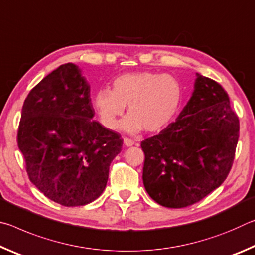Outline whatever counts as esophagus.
Masks as SVG:
<instances>
[{
  "label": "esophagus",
  "instance_id": "obj_1",
  "mask_svg": "<svg viewBox=\"0 0 255 255\" xmlns=\"http://www.w3.org/2000/svg\"><path fill=\"white\" fill-rule=\"evenodd\" d=\"M124 144L126 145V146H132L133 144V140L132 139H130V138H128V137H124Z\"/></svg>",
  "mask_w": 255,
  "mask_h": 255
}]
</instances>
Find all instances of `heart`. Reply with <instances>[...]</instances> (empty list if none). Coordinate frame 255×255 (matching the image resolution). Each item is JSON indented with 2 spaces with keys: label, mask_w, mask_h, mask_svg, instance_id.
Masks as SVG:
<instances>
[{
  "label": "heart",
  "mask_w": 255,
  "mask_h": 255,
  "mask_svg": "<svg viewBox=\"0 0 255 255\" xmlns=\"http://www.w3.org/2000/svg\"><path fill=\"white\" fill-rule=\"evenodd\" d=\"M183 102V88L174 76L155 72L123 74L112 81V89H100L93 97V106L103 126L114 129L118 117L128 105L129 115L120 126L136 132L144 128L158 132L179 114Z\"/></svg>",
  "instance_id": "b5f03b06"
}]
</instances>
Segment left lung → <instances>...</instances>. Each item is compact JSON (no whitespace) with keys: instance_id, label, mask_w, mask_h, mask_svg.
Returning <instances> with one entry per match:
<instances>
[{"instance_id":"1","label":"left lung","mask_w":255,"mask_h":255,"mask_svg":"<svg viewBox=\"0 0 255 255\" xmlns=\"http://www.w3.org/2000/svg\"><path fill=\"white\" fill-rule=\"evenodd\" d=\"M239 135V117L225 90L197 74L192 97L175 122L140 143L149 197L167 208L204 199L230 173Z\"/></svg>"}]
</instances>
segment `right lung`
Listing matches in <instances>:
<instances>
[{
  "label": "right lung",
  "instance_id": "obj_1",
  "mask_svg": "<svg viewBox=\"0 0 255 255\" xmlns=\"http://www.w3.org/2000/svg\"><path fill=\"white\" fill-rule=\"evenodd\" d=\"M90 85L75 64L44 77L25 98L18 146L31 182L57 204L84 206L105 190L123 149L118 132L93 120Z\"/></svg>",
  "mask_w": 255,
  "mask_h": 255
}]
</instances>
